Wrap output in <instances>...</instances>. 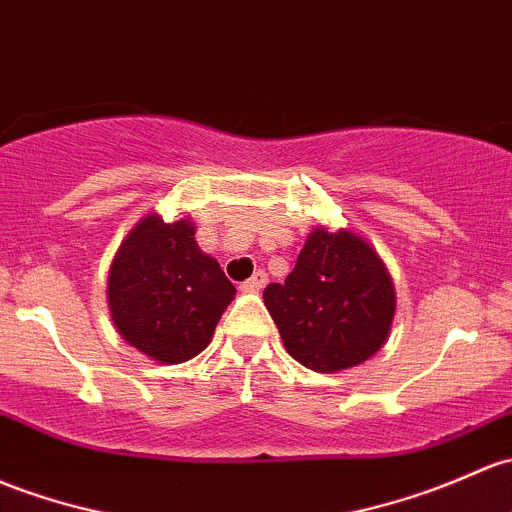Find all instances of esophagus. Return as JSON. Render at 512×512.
I'll return each instance as SVG.
<instances>
[{"label":"esophagus","mask_w":512,"mask_h":512,"mask_svg":"<svg viewBox=\"0 0 512 512\" xmlns=\"http://www.w3.org/2000/svg\"><path fill=\"white\" fill-rule=\"evenodd\" d=\"M265 284H267V274L260 270V272L252 274V277L247 279V282H242L240 289H242V292H260V289L265 287Z\"/></svg>","instance_id":"34e87169"}]
</instances>
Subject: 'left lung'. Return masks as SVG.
Returning a JSON list of instances; mask_svg holds the SVG:
<instances>
[{"instance_id": "1", "label": "left lung", "mask_w": 512, "mask_h": 512, "mask_svg": "<svg viewBox=\"0 0 512 512\" xmlns=\"http://www.w3.org/2000/svg\"><path fill=\"white\" fill-rule=\"evenodd\" d=\"M284 348L304 368L338 373L385 346L395 284L368 240L353 230L314 228L284 284L262 294Z\"/></svg>"}]
</instances>
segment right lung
Returning <instances> with one entry per match:
<instances>
[{
  "mask_svg": "<svg viewBox=\"0 0 512 512\" xmlns=\"http://www.w3.org/2000/svg\"><path fill=\"white\" fill-rule=\"evenodd\" d=\"M191 218L166 223L147 213L122 240L107 274L117 333L164 365L191 360L211 343L235 287L198 247Z\"/></svg>",
  "mask_w": 512,
  "mask_h": 512,
  "instance_id": "obj_1",
  "label": "right lung"
}]
</instances>
